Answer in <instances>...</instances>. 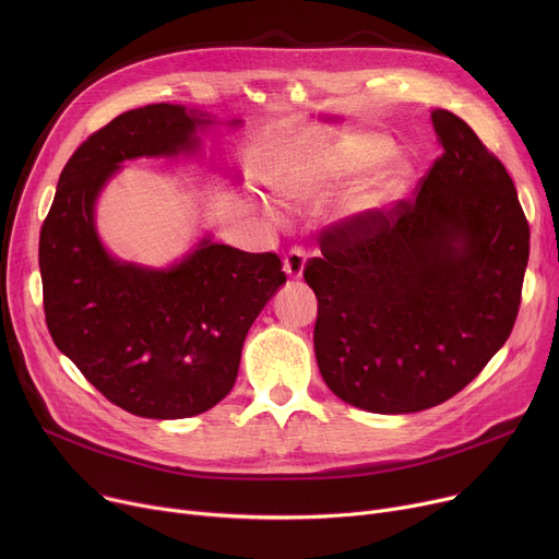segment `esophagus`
Masks as SVG:
<instances>
[{"label": "esophagus", "mask_w": 559, "mask_h": 559, "mask_svg": "<svg viewBox=\"0 0 559 559\" xmlns=\"http://www.w3.org/2000/svg\"><path fill=\"white\" fill-rule=\"evenodd\" d=\"M306 249L304 247H292L283 260V270L289 278H301L306 267Z\"/></svg>", "instance_id": "34e87169"}]
</instances>
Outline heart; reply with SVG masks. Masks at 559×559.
Listing matches in <instances>:
<instances>
[{"mask_svg": "<svg viewBox=\"0 0 559 559\" xmlns=\"http://www.w3.org/2000/svg\"><path fill=\"white\" fill-rule=\"evenodd\" d=\"M390 150L388 140L369 133H350L340 140L308 135L283 165L274 183L276 192L297 203L317 201L383 160ZM409 179H413L409 163L405 158H390L360 181L348 199V211L369 215L390 209L405 194Z\"/></svg>", "mask_w": 559, "mask_h": 559, "instance_id": "obj_1", "label": "heart"}]
</instances>
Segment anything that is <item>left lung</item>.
I'll return each mask as SVG.
<instances>
[{
  "mask_svg": "<svg viewBox=\"0 0 559 559\" xmlns=\"http://www.w3.org/2000/svg\"><path fill=\"white\" fill-rule=\"evenodd\" d=\"M413 199L321 233L304 278L317 295L314 356L342 401L407 415L455 396L519 314L531 226L508 169L451 110Z\"/></svg>",
  "mask_w": 559,
  "mask_h": 559,
  "instance_id": "1",
  "label": "left lung"
}]
</instances>
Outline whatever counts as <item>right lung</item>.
Returning <instances> with one entry per match:
<instances>
[{
    "label": "right lung",
    "instance_id": "right-lung-1",
    "mask_svg": "<svg viewBox=\"0 0 559 559\" xmlns=\"http://www.w3.org/2000/svg\"><path fill=\"white\" fill-rule=\"evenodd\" d=\"M203 115L150 104L117 115L72 154L40 230L47 329L110 403L146 419L217 405L240 369L245 337L285 283L276 253L203 238L169 270L120 262L95 228V201L124 160L197 146Z\"/></svg>",
    "mask_w": 559,
    "mask_h": 559
}]
</instances>
